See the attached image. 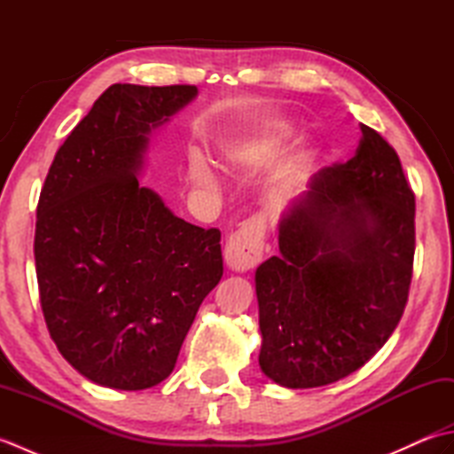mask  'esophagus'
<instances>
[{
  "label": "esophagus",
  "mask_w": 454,
  "mask_h": 454,
  "mask_svg": "<svg viewBox=\"0 0 454 454\" xmlns=\"http://www.w3.org/2000/svg\"><path fill=\"white\" fill-rule=\"evenodd\" d=\"M267 224L262 216L246 220L236 232L226 239L224 262L232 271H249L263 262Z\"/></svg>",
  "instance_id": "esophagus-1"
}]
</instances>
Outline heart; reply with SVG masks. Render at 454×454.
Here are the masks:
<instances>
[{
	"label": "heart",
	"mask_w": 454,
	"mask_h": 454,
	"mask_svg": "<svg viewBox=\"0 0 454 454\" xmlns=\"http://www.w3.org/2000/svg\"><path fill=\"white\" fill-rule=\"evenodd\" d=\"M286 127L281 122H271V124H265L255 132H249L244 134V137L239 138H232V140H226L222 144V158L226 160V163H239L247 160L252 153L259 148L267 146V144H273L278 142L281 138L286 137ZM304 169V160L298 161L293 173L294 176H301ZM189 179L192 185L197 187H212L215 185V173H212L210 166L207 163L205 158H192L189 163Z\"/></svg>",
	"instance_id": "heart-1"
}]
</instances>
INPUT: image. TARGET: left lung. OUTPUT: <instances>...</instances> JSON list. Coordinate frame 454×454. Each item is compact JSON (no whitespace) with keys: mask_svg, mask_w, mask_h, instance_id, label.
Masks as SVG:
<instances>
[{"mask_svg":"<svg viewBox=\"0 0 454 454\" xmlns=\"http://www.w3.org/2000/svg\"><path fill=\"white\" fill-rule=\"evenodd\" d=\"M345 163L322 168L278 222L255 271L259 366L286 388L325 387L372 359L408 302L416 197L396 150L361 124Z\"/></svg>","mask_w":454,"mask_h":454,"instance_id":"1","label":"left lung"}]
</instances>
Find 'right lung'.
Wrapping results in <instances>:
<instances>
[{
  "label": "right lung",
  "instance_id": "obj_1",
  "mask_svg": "<svg viewBox=\"0 0 454 454\" xmlns=\"http://www.w3.org/2000/svg\"><path fill=\"white\" fill-rule=\"evenodd\" d=\"M195 98V85H111L44 179L35 230L44 322L64 359L101 387L166 380L224 273L220 230L176 216L137 177L152 129Z\"/></svg>",
  "mask_w": 454,
  "mask_h": 454
}]
</instances>
